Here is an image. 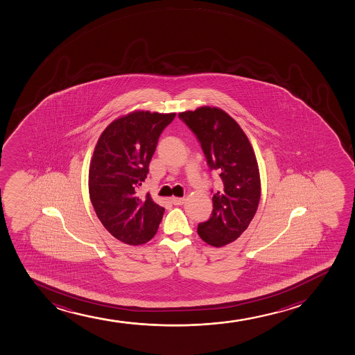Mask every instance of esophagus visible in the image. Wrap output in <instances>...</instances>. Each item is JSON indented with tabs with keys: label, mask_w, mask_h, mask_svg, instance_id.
I'll return each instance as SVG.
<instances>
[{
	"label": "esophagus",
	"mask_w": 355,
	"mask_h": 355,
	"mask_svg": "<svg viewBox=\"0 0 355 355\" xmlns=\"http://www.w3.org/2000/svg\"><path fill=\"white\" fill-rule=\"evenodd\" d=\"M171 202L175 205V206H180V205H182L184 202V198H173L171 199Z\"/></svg>",
	"instance_id": "esophagus-1"
}]
</instances>
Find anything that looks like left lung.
<instances>
[{
  "label": "left lung",
  "mask_w": 355,
  "mask_h": 355,
  "mask_svg": "<svg viewBox=\"0 0 355 355\" xmlns=\"http://www.w3.org/2000/svg\"><path fill=\"white\" fill-rule=\"evenodd\" d=\"M179 117L199 139L209 169L220 176V187L212 198V214L198 225V234L207 244L221 248L238 239L257 212V159L239 124L219 107L201 106L180 112Z\"/></svg>",
  "instance_id": "obj_1"
}]
</instances>
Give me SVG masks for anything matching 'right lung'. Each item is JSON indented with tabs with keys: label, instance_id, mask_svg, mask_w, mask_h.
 <instances>
[{
	"label": "right lung",
	"instance_id": "obj_1",
	"mask_svg": "<svg viewBox=\"0 0 355 355\" xmlns=\"http://www.w3.org/2000/svg\"><path fill=\"white\" fill-rule=\"evenodd\" d=\"M175 114L132 111L110 123L94 147L89 192L98 219L128 245H142L155 236L164 208L148 193L137 194L163 129Z\"/></svg>",
	"mask_w": 355,
	"mask_h": 355
}]
</instances>
